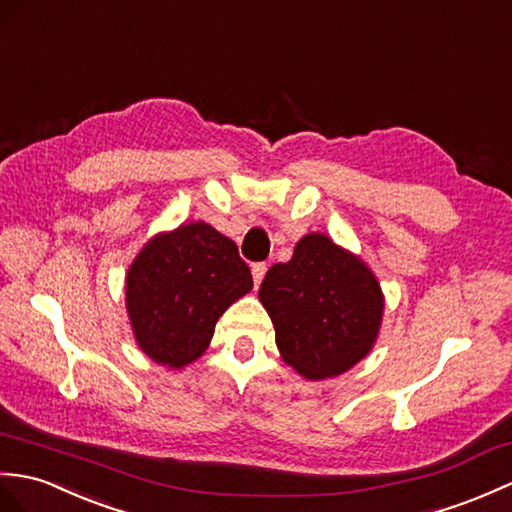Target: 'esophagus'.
I'll list each match as a JSON object with an SVG mask.
<instances>
[{
  "label": "esophagus",
  "mask_w": 512,
  "mask_h": 512,
  "mask_svg": "<svg viewBox=\"0 0 512 512\" xmlns=\"http://www.w3.org/2000/svg\"><path fill=\"white\" fill-rule=\"evenodd\" d=\"M266 270H268V266H266V264H253V268H251V275H253L255 288H259V283H261V279H264Z\"/></svg>",
  "instance_id": "1"
}]
</instances>
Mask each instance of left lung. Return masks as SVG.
Wrapping results in <instances>:
<instances>
[{
    "label": "left lung",
    "mask_w": 512,
    "mask_h": 512,
    "mask_svg": "<svg viewBox=\"0 0 512 512\" xmlns=\"http://www.w3.org/2000/svg\"><path fill=\"white\" fill-rule=\"evenodd\" d=\"M281 360L305 379H329L362 362L384 320V292L366 261L325 233H307L292 259L259 288Z\"/></svg>",
    "instance_id": "left-lung-1"
}]
</instances>
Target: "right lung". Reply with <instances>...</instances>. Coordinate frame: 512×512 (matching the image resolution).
Returning a JSON list of instances; mask_svg holds the SVG:
<instances>
[{
    "label": "right lung",
    "mask_w": 512,
    "mask_h": 512,
    "mask_svg": "<svg viewBox=\"0 0 512 512\" xmlns=\"http://www.w3.org/2000/svg\"><path fill=\"white\" fill-rule=\"evenodd\" d=\"M253 290L231 237L207 222L152 235L126 272V314L141 353L170 371L207 351L218 318Z\"/></svg>",
    "instance_id": "1"
}]
</instances>
